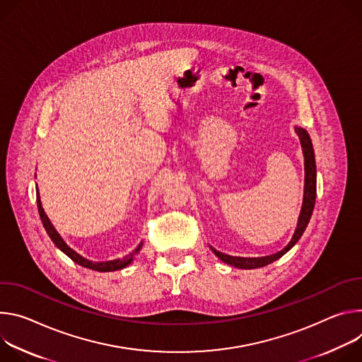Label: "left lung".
<instances>
[{"label":"left lung","mask_w":362,"mask_h":362,"mask_svg":"<svg viewBox=\"0 0 362 362\" xmlns=\"http://www.w3.org/2000/svg\"><path fill=\"white\" fill-rule=\"evenodd\" d=\"M295 132L298 134L299 139H300V145H302V151H303V156H305V191H303V203H302V210L299 214V220H298V226L296 230L291 238V242L288 243V246L285 249H282L280 252L270 255V256H263V257H237V256H228L226 253H221L213 247H210L213 250V253L223 260L227 264H231L237 269H257V267H263L267 266L269 263H273L274 260L282 257L285 253H288L296 243L298 240L302 237L313 207H315V198H316V164H315V153H313V146H312V141L309 138V134L303 129V128H298L295 127Z\"/></svg>","instance_id":"8db88e82"}]
</instances>
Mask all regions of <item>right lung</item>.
Listing matches in <instances>:
<instances>
[{
    "mask_svg": "<svg viewBox=\"0 0 362 362\" xmlns=\"http://www.w3.org/2000/svg\"><path fill=\"white\" fill-rule=\"evenodd\" d=\"M37 207H38V214H40V218H42V223L49 234V237L52 238V242L66 255L69 256L74 263L83 266L86 269H92V270H96V272H115V270H120L127 267L128 264L132 263V260L135 259V256L139 253L141 247H142V243H139V246L131 252L128 256L122 257V259H116V260H109V262H90L85 257H82L80 255H77L74 250H71L66 243L64 240L60 237V234L56 231V228L53 227L52 221L49 220V217L46 216L43 207H42V202H40V194H38V188H37Z\"/></svg>",
    "mask_w": 362,
    "mask_h": 362,
    "instance_id": "1",
    "label": "right lung"
}]
</instances>
